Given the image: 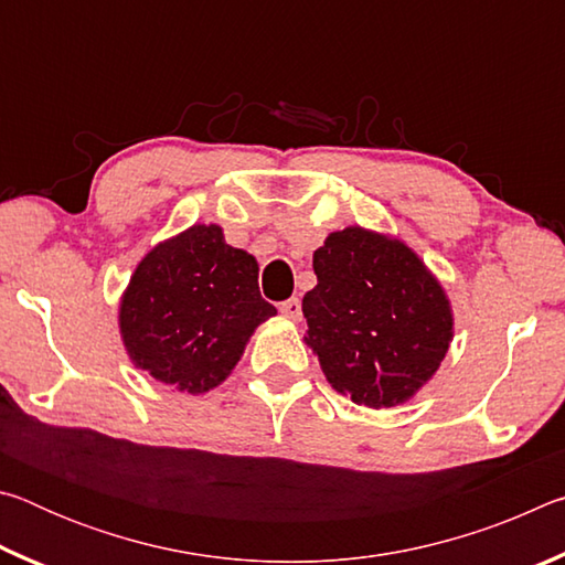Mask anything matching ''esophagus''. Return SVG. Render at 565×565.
Segmentation results:
<instances>
[{"mask_svg": "<svg viewBox=\"0 0 565 565\" xmlns=\"http://www.w3.org/2000/svg\"><path fill=\"white\" fill-rule=\"evenodd\" d=\"M279 311L284 313V317L299 321L301 319V301L296 299V296H294V299H286V301L279 303Z\"/></svg>", "mask_w": 565, "mask_h": 565, "instance_id": "obj_1", "label": "esophagus"}]
</instances>
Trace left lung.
I'll list each match as a JSON object with an SVG mask.
<instances>
[{"label":"left lung","instance_id":"left-lung-1","mask_svg":"<svg viewBox=\"0 0 565 565\" xmlns=\"http://www.w3.org/2000/svg\"><path fill=\"white\" fill-rule=\"evenodd\" d=\"M306 337L329 384L353 404L391 408L431 379L454 339L444 286L398 238L347 226L313 252Z\"/></svg>","mask_w":565,"mask_h":565}]
</instances>
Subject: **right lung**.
<instances>
[{
  "label": "right lung",
  "instance_id": "obj_1",
  "mask_svg": "<svg viewBox=\"0 0 565 565\" xmlns=\"http://www.w3.org/2000/svg\"><path fill=\"white\" fill-rule=\"evenodd\" d=\"M276 313L259 294V264L224 242L222 226L194 224L139 262L119 303L131 363L186 394L232 374L254 329Z\"/></svg>",
  "mask_w": 565,
  "mask_h": 565
}]
</instances>
